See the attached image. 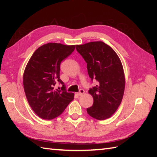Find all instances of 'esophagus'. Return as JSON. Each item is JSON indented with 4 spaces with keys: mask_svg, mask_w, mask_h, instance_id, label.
<instances>
[{
    "mask_svg": "<svg viewBox=\"0 0 157 157\" xmlns=\"http://www.w3.org/2000/svg\"><path fill=\"white\" fill-rule=\"evenodd\" d=\"M84 90H83V89H80L79 90V92L78 93H77V94H78V96H82L83 94H84Z\"/></svg>",
    "mask_w": 157,
    "mask_h": 157,
    "instance_id": "1",
    "label": "esophagus"
}]
</instances>
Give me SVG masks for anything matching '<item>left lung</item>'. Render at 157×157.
Returning <instances> with one entry per match:
<instances>
[{"label":"left lung","instance_id":"obj_1","mask_svg":"<svg viewBox=\"0 0 157 157\" xmlns=\"http://www.w3.org/2000/svg\"><path fill=\"white\" fill-rule=\"evenodd\" d=\"M75 48L87 63L92 82H97V85L89 90L94 102L87 113L98 120L111 117L121 104L125 84L119 56L103 42H91L76 45Z\"/></svg>","mask_w":157,"mask_h":157}]
</instances>
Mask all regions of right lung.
<instances>
[{"mask_svg": "<svg viewBox=\"0 0 157 157\" xmlns=\"http://www.w3.org/2000/svg\"><path fill=\"white\" fill-rule=\"evenodd\" d=\"M75 48V45L48 43L36 50L26 66L23 81L26 98L33 111L42 119H55L73 101L74 94L67 92L60 79V65ZM58 82L62 87L55 90Z\"/></svg>", "mask_w": 157, "mask_h": 157, "instance_id": "add662e5", "label": "right lung"}]
</instances>
